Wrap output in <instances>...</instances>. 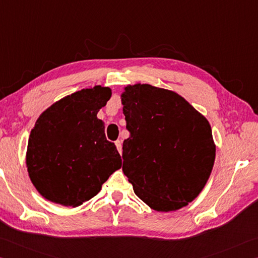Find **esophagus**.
Returning a JSON list of instances; mask_svg holds the SVG:
<instances>
[{"instance_id":"obj_1","label":"esophagus","mask_w":258,"mask_h":258,"mask_svg":"<svg viewBox=\"0 0 258 258\" xmlns=\"http://www.w3.org/2000/svg\"><path fill=\"white\" fill-rule=\"evenodd\" d=\"M115 146L117 148V151H119V153L121 154V153H122V143H121V141H116L115 142Z\"/></svg>"}]
</instances>
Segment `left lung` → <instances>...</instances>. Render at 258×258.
<instances>
[{"mask_svg": "<svg viewBox=\"0 0 258 258\" xmlns=\"http://www.w3.org/2000/svg\"><path fill=\"white\" fill-rule=\"evenodd\" d=\"M121 102L130 133L122 171L135 194L157 212L188 205L214 165L209 121L179 94L148 84L126 86Z\"/></svg>", "mask_w": 258, "mask_h": 258, "instance_id": "8db88e82", "label": "left lung"}]
</instances>
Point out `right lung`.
<instances>
[{"label":"right lung","instance_id":"1","mask_svg":"<svg viewBox=\"0 0 258 258\" xmlns=\"http://www.w3.org/2000/svg\"><path fill=\"white\" fill-rule=\"evenodd\" d=\"M112 95L102 86L81 89L44 111L31 130L26 164L44 198L77 207L96 196L121 168L115 145L106 141L97 113Z\"/></svg>","mask_w":258,"mask_h":258}]
</instances>
